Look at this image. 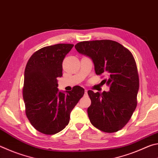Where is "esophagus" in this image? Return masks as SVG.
<instances>
[{"instance_id": "34e87169", "label": "esophagus", "mask_w": 158, "mask_h": 158, "mask_svg": "<svg viewBox=\"0 0 158 158\" xmlns=\"http://www.w3.org/2000/svg\"><path fill=\"white\" fill-rule=\"evenodd\" d=\"M84 91H85V94H87V92H88V90H87L86 89H85Z\"/></svg>"}]
</instances>
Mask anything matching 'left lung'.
Masks as SVG:
<instances>
[{"mask_svg": "<svg viewBox=\"0 0 158 158\" xmlns=\"http://www.w3.org/2000/svg\"><path fill=\"white\" fill-rule=\"evenodd\" d=\"M77 52L93 60L97 75L106 74L102 82L110 91L89 90L91 105L88 115L93 126L104 132L121 130L130 121L137 105L139 79L137 64L129 49L110 40L83 41Z\"/></svg>", "mask_w": 158, "mask_h": 158, "instance_id": "obj_1", "label": "left lung"}]
</instances>
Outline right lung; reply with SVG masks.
<instances>
[{"instance_id": "add662e5", "label": "right lung", "mask_w": 158, "mask_h": 158, "mask_svg": "<svg viewBox=\"0 0 158 158\" xmlns=\"http://www.w3.org/2000/svg\"><path fill=\"white\" fill-rule=\"evenodd\" d=\"M73 44L41 48L29 58L24 72L23 98L28 121L44 135H55L68 125L69 115L84 94L79 85L65 94L57 89L63 75V60Z\"/></svg>"}]
</instances>
